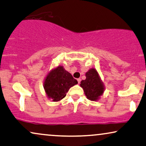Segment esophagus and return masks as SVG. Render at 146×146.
Wrapping results in <instances>:
<instances>
[{
    "label": "esophagus",
    "instance_id": "1",
    "mask_svg": "<svg viewBox=\"0 0 146 146\" xmlns=\"http://www.w3.org/2000/svg\"><path fill=\"white\" fill-rule=\"evenodd\" d=\"M77 81H78V83H80V82H81V79H80V78L77 79Z\"/></svg>",
    "mask_w": 146,
    "mask_h": 146
}]
</instances>
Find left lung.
<instances>
[{
	"label": "left lung",
	"mask_w": 146,
	"mask_h": 146,
	"mask_svg": "<svg viewBox=\"0 0 146 146\" xmlns=\"http://www.w3.org/2000/svg\"><path fill=\"white\" fill-rule=\"evenodd\" d=\"M86 79L81 81V87L84 90L87 99L96 101L104 93V85L96 69H91L85 74Z\"/></svg>",
	"instance_id": "obj_1"
}]
</instances>
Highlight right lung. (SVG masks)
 Returning <instances> with one entry per match:
<instances>
[{
  "mask_svg": "<svg viewBox=\"0 0 146 146\" xmlns=\"http://www.w3.org/2000/svg\"><path fill=\"white\" fill-rule=\"evenodd\" d=\"M77 83L71 73L59 66L48 73L44 81V88L48 98L58 102L65 98L69 89Z\"/></svg>",
  "mask_w": 146,
  "mask_h": 146,
  "instance_id": "1",
  "label": "right lung"
}]
</instances>
